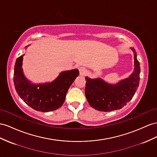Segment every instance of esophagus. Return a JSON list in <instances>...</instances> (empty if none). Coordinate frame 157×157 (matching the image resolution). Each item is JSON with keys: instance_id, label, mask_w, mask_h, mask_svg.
<instances>
[{"instance_id": "1", "label": "esophagus", "mask_w": 157, "mask_h": 157, "mask_svg": "<svg viewBox=\"0 0 157 157\" xmlns=\"http://www.w3.org/2000/svg\"><path fill=\"white\" fill-rule=\"evenodd\" d=\"M79 72H80V75H84L87 73V70H86L85 67H80V68H79Z\"/></svg>"}]
</instances>
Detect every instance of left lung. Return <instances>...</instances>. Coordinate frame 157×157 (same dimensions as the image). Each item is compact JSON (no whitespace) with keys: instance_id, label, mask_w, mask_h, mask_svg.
<instances>
[{"instance_id":"left-lung-1","label":"left lung","mask_w":157,"mask_h":157,"mask_svg":"<svg viewBox=\"0 0 157 157\" xmlns=\"http://www.w3.org/2000/svg\"><path fill=\"white\" fill-rule=\"evenodd\" d=\"M134 71L128 78L116 84L105 82L100 78L85 77V95L89 104L98 111L110 112L120 109L132 99L139 86L140 65L133 48Z\"/></svg>"}]
</instances>
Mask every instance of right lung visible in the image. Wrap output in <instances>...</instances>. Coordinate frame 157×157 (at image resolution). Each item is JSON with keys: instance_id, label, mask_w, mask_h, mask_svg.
Segmentation results:
<instances>
[{"instance_id": "obj_1", "label": "right lung", "mask_w": 157, "mask_h": 157, "mask_svg": "<svg viewBox=\"0 0 157 157\" xmlns=\"http://www.w3.org/2000/svg\"><path fill=\"white\" fill-rule=\"evenodd\" d=\"M23 57L24 55L17 59L14 65V83L17 94L37 111L48 112L60 108L64 103L69 87L79 75L78 70L63 71L51 82L33 84L24 75Z\"/></svg>"}]
</instances>
